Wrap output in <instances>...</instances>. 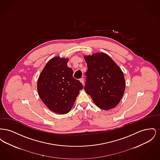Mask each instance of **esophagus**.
<instances>
[{
	"label": "esophagus",
	"instance_id": "1",
	"mask_svg": "<svg viewBox=\"0 0 160 160\" xmlns=\"http://www.w3.org/2000/svg\"><path fill=\"white\" fill-rule=\"evenodd\" d=\"M80 82L82 83L83 84V85H84V78H81L80 79Z\"/></svg>",
	"mask_w": 160,
	"mask_h": 160
}]
</instances>
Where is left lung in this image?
Returning a JSON list of instances; mask_svg holds the SVG:
<instances>
[{
  "label": "left lung",
  "mask_w": 160,
  "mask_h": 160,
  "mask_svg": "<svg viewBox=\"0 0 160 160\" xmlns=\"http://www.w3.org/2000/svg\"><path fill=\"white\" fill-rule=\"evenodd\" d=\"M88 65L84 89L96 106L103 110L116 106L122 98L125 81L121 68L104 53L84 56Z\"/></svg>",
  "instance_id": "obj_1"
}]
</instances>
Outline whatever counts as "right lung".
Here are the masks:
<instances>
[{
  "label": "right lung",
  "instance_id": "obj_1",
  "mask_svg": "<svg viewBox=\"0 0 160 160\" xmlns=\"http://www.w3.org/2000/svg\"><path fill=\"white\" fill-rule=\"evenodd\" d=\"M68 59L54 57L48 61L39 77L38 95L50 110L58 114L68 113L79 92L83 89L80 82L73 76L67 66Z\"/></svg>",
  "mask_w": 160,
  "mask_h": 160
}]
</instances>
